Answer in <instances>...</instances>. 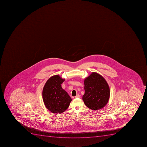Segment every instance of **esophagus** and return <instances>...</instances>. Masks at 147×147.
Masks as SVG:
<instances>
[{"mask_svg": "<svg viewBox=\"0 0 147 147\" xmlns=\"http://www.w3.org/2000/svg\"><path fill=\"white\" fill-rule=\"evenodd\" d=\"M80 97V95H79V94H77V95L75 96V98H79Z\"/></svg>", "mask_w": 147, "mask_h": 147, "instance_id": "1", "label": "esophagus"}]
</instances>
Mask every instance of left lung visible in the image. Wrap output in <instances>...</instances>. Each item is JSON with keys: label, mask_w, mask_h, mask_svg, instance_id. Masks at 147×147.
<instances>
[{"label": "left lung", "mask_w": 147, "mask_h": 147, "mask_svg": "<svg viewBox=\"0 0 147 147\" xmlns=\"http://www.w3.org/2000/svg\"><path fill=\"white\" fill-rule=\"evenodd\" d=\"M85 94L82 100L87 107L92 110L102 109L110 97V88L101 75L93 72L84 80Z\"/></svg>", "instance_id": "8db88e82"}]
</instances>
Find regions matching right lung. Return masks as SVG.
<instances>
[{
  "label": "right lung",
  "instance_id": "obj_1",
  "mask_svg": "<svg viewBox=\"0 0 147 147\" xmlns=\"http://www.w3.org/2000/svg\"><path fill=\"white\" fill-rule=\"evenodd\" d=\"M59 75H53L46 82L42 91L44 103L54 114H61L68 109L72 100L61 84L64 82Z\"/></svg>",
  "mask_w": 147,
  "mask_h": 147
}]
</instances>
